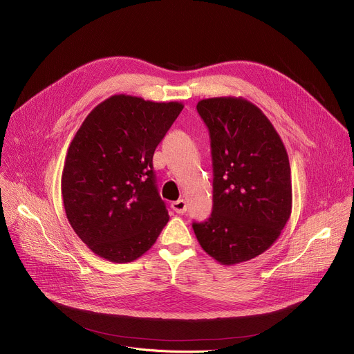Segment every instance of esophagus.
<instances>
[{
    "instance_id": "esophagus-1",
    "label": "esophagus",
    "mask_w": 354,
    "mask_h": 354,
    "mask_svg": "<svg viewBox=\"0 0 354 354\" xmlns=\"http://www.w3.org/2000/svg\"><path fill=\"white\" fill-rule=\"evenodd\" d=\"M171 207H172V210H174V212H176L178 214H183V213L186 212V209H187L186 202H185L183 199H178V201L172 202Z\"/></svg>"
}]
</instances>
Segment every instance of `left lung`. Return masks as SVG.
I'll list each match as a JSON object with an SVG mask.
<instances>
[{
  "label": "left lung",
  "instance_id": "1",
  "mask_svg": "<svg viewBox=\"0 0 354 354\" xmlns=\"http://www.w3.org/2000/svg\"><path fill=\"white\" fill-rule=\"evenodd\" d=\"M196 109L210 136L213 207L192 227L220 264L248 261L274 244L291 216L286 149L264 113L245 99H206Z\"/></svg>",
  "mask_w": 354,
  "mask_h": 354
}]
</instances>
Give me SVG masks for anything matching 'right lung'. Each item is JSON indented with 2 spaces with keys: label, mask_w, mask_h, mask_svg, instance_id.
<instances>
[{
  "label": "right lung",
  "mask_w": 354,
  "mask_h": 354,
  "mask_svg": "<svg viewBox=\"0 0 354 354\" xmlns=\"http://www.w3.org/2000/svg\"><path fill=\"white\" fill-rule=\"evenodd\" d=\"M182 109L115 94L93 109L71 142L63 205L75 233L102 259L137 260L168 223L152 156Z\"/></svg>",
  "instance_id": "add662e5"
}]
</instances>
